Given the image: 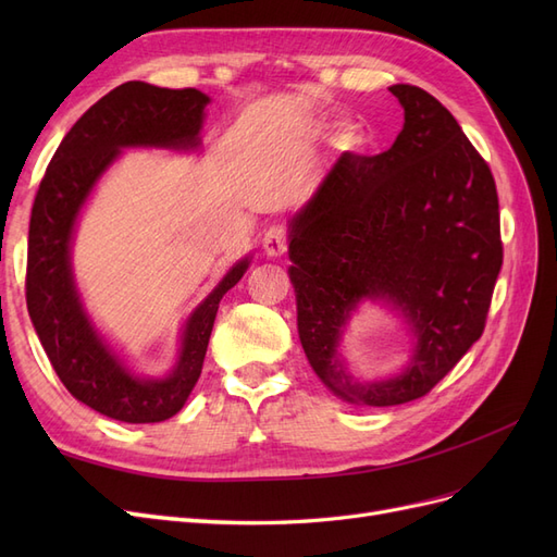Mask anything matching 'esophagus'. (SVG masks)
Here are the masks:
<instances>
[{"mask_svg": "<svg viewBox=\"0 0 557 557\" xmlns=\"http://www.w3.org/2000/svg\"><path fill=\"white\" fill-rule=\"evenodd\" d=\"M262 246H264V252L269 258L283 256L285 248H288V230H285L283 225H272L264 232Z\"/></svg>", "mask_w": 557, "mask_h": 557, "instance_id": "34e87169", "label": "esophagus"}]
</instances>
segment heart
Returning a JSON list of instances; mask_svg holds the SVG:
<instances>
[{"label": "heart", "instance_id": "heart-1", "mask_svg": "<svg viewBox=\"0 0 557 557\" xmlns=\"http://www.w3.org/2000/svg\"><path fill=\"white\" fill-rule=\"evenodd\" d=\"M342 144H344V146H356V144H358V134L350 132V129L344 132V134H342Z\"/></svg>", "mask_w": 557, "mask_h": 557}]
</instances>
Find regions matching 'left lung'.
Wrapping results in <instances>:
<instances>
[{"label": "left lung", "mask_w": 557, "mask_h": 557, "mask_svg": "<svg viewBox=\"0 0 557 557\" xmlns=\"http://www.w3.org/2000/svg\"><path fill=\"white\" fill-rule=\"evenodd\" d=\"M404 127L381 156L344 153L288 225L297 332L315 376L358 407L428 395L485 327L502 269L491 166L423 88L397 83ZM381 300L414 348L401 373L367 382L341 342L351 313Z\"/></svg>", "instance_id": "8db88e82"}]
</instances>
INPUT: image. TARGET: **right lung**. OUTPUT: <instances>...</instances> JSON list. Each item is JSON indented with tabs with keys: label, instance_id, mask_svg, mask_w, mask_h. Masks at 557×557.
<instances>
[{
	"label": "right lung",
	"instance_id": "1",
	"mask_svg": "<svg viewBox=\"0 0 557 557\" xmlns=\"http://www.w3.org/2000/svg\"><path fill=\"white\" fill-rule=\"evenodd\" d=\"M209 102L211 97L195 88L123 83L66 132L32 207L25 281L32 325L66 391L123 423H160L183 409L201 374L218 305L242 281L250 256L234 264L185 320L170 372L141 376L107 342L83 305L72 264L78 215L125 148L197 150Z\"/></svg>",
	"mask_w": 557,
	"mask_h": 557
}]
</instances>
